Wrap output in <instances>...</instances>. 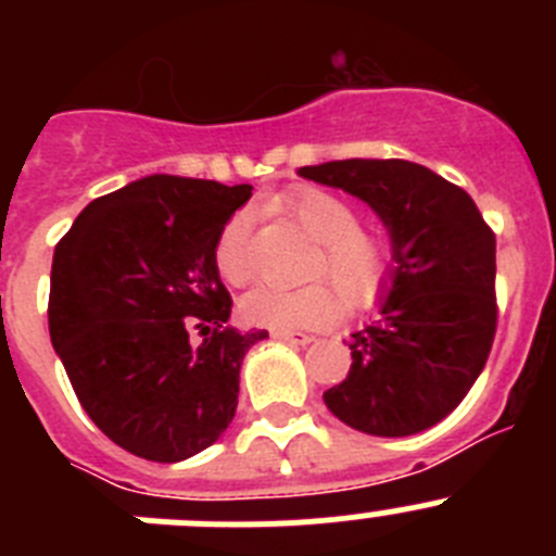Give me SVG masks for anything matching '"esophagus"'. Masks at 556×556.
Returning <instances> with one entry per match:
<instances>
[{
	"label": "esophagus",
	"mask_w": 556,
	"mask_h": 556,
	"mask_svg": "<svg viewBox=\"0 0 556 556\" xmlns=\"http://www.w3.org/2000/svg\"><path fill=\"white\" fill-rule=\"evenodd\" d=\"M275 339H281V342H289V345H308L314 342L312 333H303V331H273Z\"/></svg>",
	"instance_id": "obj_1"
}]
</instances>
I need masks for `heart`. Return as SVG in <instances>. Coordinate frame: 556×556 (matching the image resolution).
I'll return each mask as SVG.
<instances>
[{"mask_svg":"<svg viewBox=\"0 0 556 556\" xmlns=\"http://www.w3.org/2000/svg\"><path fill=\"white\" fill-rule=\"evenodd\" d=\"M294 223L320 242V253L312 264V278H328L348 306H365L384 287L390 269V242L378 230L358 225V211L351 200L328 189H292L278 200ZM250 219L248 211H236L223 225L214 244V264L223 281L242 287L253 278L250 262ZM239 314L250 326L273 331L328 326L339 314V298L323 283L301 289L258 287L239 303Z\"/></svg>","mask_w":556,"mask_h":556,"instance_id":"obj_1","label":"heart"}]
</instances>
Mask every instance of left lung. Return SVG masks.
Segmentation results:
<instances>
[{"instance_id":"obj_1","label":"left lung","mask_w":556,"mask_h":556,"mask_svg":"<svg viewBox=\"0 0 556 556\" xmlns=\"http://www.w3.org/2000/svg\"><path fill=\"white\" fill-rule=\"evenodd\" d=\"M298 175L365 200L395 262L378 320L351 333V370L323 401L365 434L431 429L462 404L493 348L495 233L468 191L412 161H328Z\"/></svg>"}]
</instances>
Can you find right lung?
I'll list each match as a JSON object with an SVG mask.
<instances>
[{"instance_id": "add662e5", "label": "right lung", "mask_w": 556, "mask_h": 556, "mask_svg": "<svg viewBox=\"0 0 556 556\" xmlns=\"http://www.w3.org/2000/svg\"><path fill=\"white\" fill-rule=\"evenodd\" d=\"M253 186L150 175L80 211L52 258L49 337L86 415L119 448L180 462L236 415L242 358L267 331H236L214 264ZM198 327L204 342L191 346Z\"/></svg>"}]
</instances>
